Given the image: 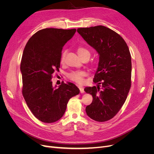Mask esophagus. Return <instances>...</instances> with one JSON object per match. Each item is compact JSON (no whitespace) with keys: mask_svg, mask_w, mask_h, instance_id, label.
<instances>
[{"mask_svg":"<svg viewBox=\"0 0 154 154\" xmlns=\"http://www.w3.org/2000/svg\"><path fill=\"white\" fill-rule=\"evenodd\" d=\"M79 88L80 89V92H81V93H84V88H83L81 86H79Z\"/></svg>","mask_w":154,"mask_h":154,"instance_id":"obj_1","label":"esophagus"}]
</instances>
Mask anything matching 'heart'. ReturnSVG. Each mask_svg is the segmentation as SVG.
I'll return each mask as SVG.
<instances>
[{
  "label": "heart",
  "instance_id": "heart-1",
  "mask_svg": "<svg viewBox=\"0 0 154 154\" xmlns=\"http://www.w3.org/2000/svg\"><path fill=\"white\" fill-rule=\"evenodd\" d=\"M77 53L79 55L82 59L84 58L85 56H89L91 55V53L88 49L86 48L83 47H79L77 49ZM66 55V51H64L60 56V62H63L65 57ZM85 75V72L82 70H79V71H73L70 72L69 74H67V77L72 81H74L77 84H82L84 82V77Z\"/></svg>",
  "mask_w": 154,
  "mask_h": 154
}]
</instances>
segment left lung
<instances>
[{"instance_id": "obj_1", "label": "left lung", "mask_w": 154, "mask_h": 154, "mask_svg": "<svg viewBox=\"0 0 154 154\" xmlns=\"http://www.w3.org/2000/svg\"><path fill=\"white\" fill-rule=\"evenodd\" d=\"M78 33L99 54V62L94 82L86 93L93 97L85 111L91 119L106 122L122 108L131 87L132 62L128 47L115 31L102 26L79 28ZM101 88H100V86Z\"/></svg>"}]
</instances>
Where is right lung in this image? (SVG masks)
<instances>
[{
    "label": "right lung",
    "mask_w": 154,
    "mask_h": 154,
    "mask_svg": "<svg viewBox=\"0 0 154 154\" xmlns=\"http://www.w3.org/2000/svg\"><path fill=\"white\" fill-rule=\"evenodd\" d=\"M75 29L47 28L37 31L24 48L20 63L22 95L33 115L44 123L59 120L70 98L79 94L74 84L52 85V75L60 68L62 48Z\"/></svg>",
    "instance_id": "right-lung-1"
}]
</instances>
